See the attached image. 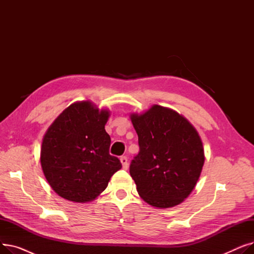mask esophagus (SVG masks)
<instances>
[{"label": "esophagus", "instance_id": "esophagus-1", "mask_svg": "<svg viewBox=\"0 0 254 254\" xmlns=\"http://www.w3.org/2000/svg\"><path fill=\"white\" fill-rule=\"evenodd\" d=\"M120 162H122V164H123V168H124L125 170H127V167H128L127 156H122V157H120Z\"/></svg>", "mask_w": 254, "mask_h": 254}]
</instances>
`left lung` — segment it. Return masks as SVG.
Here are the masks:
<instances>
[{"mask_svg":"<svg viewBox=\"0 0 254 254\" xmlns=\"http://www.w3.org/2000/svg\"><path fill=\"white\" fill-rule=\"evenodd\" d=\"M140 151L129 166L139 195L156 208L179 205L193 190L205 162L196 129L188 119L153 105L130 114Z\"/></svg>","mask_w":254,"mask_h":254,"instance_id":"8db88e82","label":"left lung"}]
</instances>
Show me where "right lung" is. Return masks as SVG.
<instances>
[{"label": "right lung", "mask_w": 254, "mask_h": 254, "mask_svg": "<svg viewBox=\"0 0 254 254\" xmlns=\"http://www.w3.org/2000/svg\"><path fill=\"white\" fill-rule=\"evenodd\" d=\"M110 112L89 101L64 109L43 137L40 162L51 189L76 203L91 202L103 192L122 163L109 153L105 130Z\"/></svg>", "instance_id": "add662e5"}]
</instances>
